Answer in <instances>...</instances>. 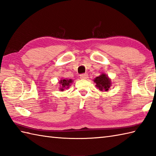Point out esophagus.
<instances>
[{
    "mask_svg": "<svg viewBox=\"0 0 156 156\" xmlns=\"http://www.w3.org/2000/svg\"><path fill=\"white\" fill-rule=\"evenodd\" d=\"M80 78L82 79V80H87V79L88 78L87 74H80Z\"/></svg>",
    "mask_w": 156,
    "mask_h": 156,
    "instance_id": "obj_1",
    "label": "esophagus"
}]
</instances>
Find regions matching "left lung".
<instances>
[{
	"mask_svg": "<svg viewBox=\"0 0 156 156\" xmlns=\"http://www.w3.org/2000/svg\"><path fill=\"white\" fill-rule=\"evenodd\" d=\"M94 82L97 84L96 87L98 88L99 90L101 91L108 90V88H110L111 86V80L108 78V76L105 74H102L101 76H99L98 77L96 78Z\"/></svg>",
	"mask_w": 156,
	"mask_h": 156,
	"instance_id": "left-lung-1",
	"label": "left lung"
}]
</instances>
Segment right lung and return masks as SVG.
I'll return each mask as SVG.
<instances>
[{"label": "right lung", "mask_w": 156, "mask_h": 156, "mask_svg": "<svg viewBox=\"0 0 156 156\" xmlns=\"http://www.w3.org/2000/svg\"><path fill=\"white\" fill-rule=\"evenodd\" d=\"M72 80H71V79H69V80H62L60 82H59V84H61L62 86V88H60L61 90H64L65 88H68L69 86V84L72 83Z\"/></svg>", "instance_id": "add662e5"}]
</instances>
